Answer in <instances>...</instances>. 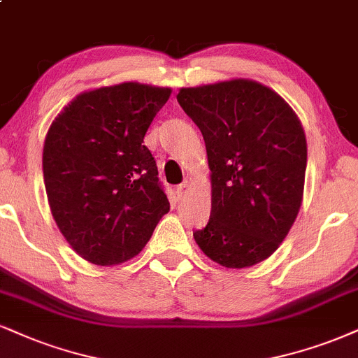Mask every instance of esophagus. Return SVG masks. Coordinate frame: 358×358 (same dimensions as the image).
<instances>
[{"label": "esophagus", "instance_id": "34e87169", "mask_svg": "<svg viewBox=\"0 0 358 358\" xmlns=\"http://www.w3.org/2000/svg\"><path fill=\"white\" fill-rule=\"evenodd\" d=\"M189 184L187 182H182V184H179L178 186V189H176V194H178V197L179 199H184V197L187 196V192H189Z\"/></svg>", "mask_w": 358, "mask_h": 358}]
</instances>
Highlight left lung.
Returning <instances> with one entry per match:
<instances>
[{"label": "left lung", "mask_w": 358, "mask_h": 358, "mask_svg": "<svg viewBox=\"0 0 358 358\" xmlns=\"http://www.w3.org/2000/svg\"><path fill=\"white\" fill-rule=\"evenodd\" d=\"M178 103L201 129L213 172V210L194 239L224 267L262 262L301 209L307 167L301 121L277 92L249 79L182 87Z\"/></svg>", "instance_id": "8db88e82"}]
</instances>
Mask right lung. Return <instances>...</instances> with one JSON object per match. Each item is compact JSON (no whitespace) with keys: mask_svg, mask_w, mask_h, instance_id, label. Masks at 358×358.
Segmentation results:
<instances>
[{"mask_svg":"<svg viewBox=\"0 0 358 358\" xmlns=\"http://www.w3.org/2000/svg\"><path fill=\"white\" fill-rule=\"evenodd\" d=\"M169 87L122 83L83 92L57 116L43 149L52 217L96 266L138 255L169 213L151 151L143 144Z\"/></svg>","mask_w":358,"mask_h":358,"instance_id":"add662e5","label":"right lung"}]
</instances>
